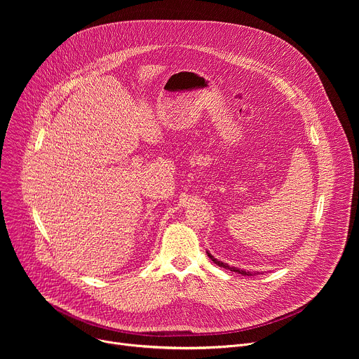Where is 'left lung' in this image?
Segmentation results:
<instances>
[{
	"label": "left lung",
	"instance_id": "left-lung-1",
	"mask_svg": "<svg viewBox=\"0 0 359 359\" xmlns=\"http://www.w3.org/2000/svg\"><path fill=\"white\" fill-rule=\"evenodd\" d=\"M208 255H209V259L215 263V264H217L219 267H223V269H226V270H230V271H234V273H238V274H241V276H255V274H260L259 271H245V270H241V269H237V267H230L229 264H226V263H223V262H219V260H216L213 255L208 251Z\"/></svg>",
	"mask_w": 359,
	"mask_h": 359
}]
</instances>
